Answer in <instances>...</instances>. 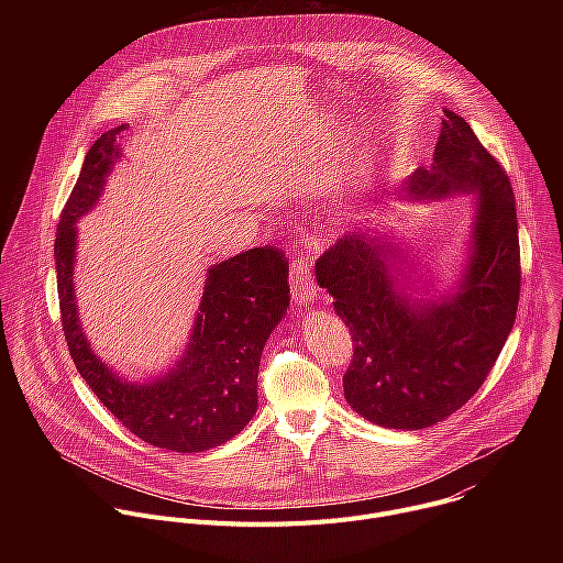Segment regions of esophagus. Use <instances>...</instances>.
Returning a JSON list of instances; mask_svg holds the SVG:
<instances>
[{
    "mask_svg": "<svg viewBox=\"0 0 563 563\" xmlns=\"http://www.w3.org/2000/svg\"><path fill=\"white\" fill-rule=\"evenodd\" d=\"M289 287H291V298L298 305H309L316 298V285H313V272L309 258L300 256L291 261L289 269Z\"/></svg>",
    "mask_w": 563,
    "mask_h": 563,
    "instance_id": "1",
    "label": "esophagus"
}]
</instances>
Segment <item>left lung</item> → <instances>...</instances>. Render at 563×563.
Masks as SVG:
<instances>
[{
	"label": "left lung",
	"instance_id": "left-lung-1",
	"mask_svg": "<svg viewBox=\"0 0 563 563\" xmlns=\"http://www.w3.org/2000/svg\"><path fill=\"white\" fill-rule=\"evenodd\" d=\"M404 191L478 194L459 291L443 302H410L389 274L398 254L363 231L345 233L316 261V280L352 334L343 376L352 410L380 428L421 430L463 408L495 367L515 325L521 252L510 178L461 115L445 111L434 165L419 167Z\"/></svg>",
	"mask_w": 563,
	"mask_h": 563
}]
</instances>
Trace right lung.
<instances>
[{
	"mask_svg": "<svg viewBox=\"0 0 563 563\" xmlns=\"http://www.w3.org/2000/svg\"><path fill=\"white\" fill-rule=\"evenodd\" d=\"M107 131L89 148L82 172L59 213L55 269L62 332L68 354L107 406L137 439L174 452H205L240 434L258 406V365L272 330L289 305L285 254L254 247L209 269L187 354L176 369L148 385L118 378L89 347L73 296L75 220L100 198L120 148Z\"/></svg>",
	"mask_w": 563,
	"mask_h": 563,
	"instance_id": "add662e5",
	"label": "right lung"
}]
</instances>
